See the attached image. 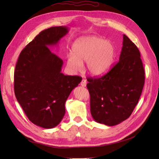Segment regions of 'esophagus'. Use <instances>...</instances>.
<instances>
[{
	"mask_svg": "<svg viewBox=\"0 0 159 159\" xmlns=\"http://www.w3.org/2000/svg\"><path fill=\"white\" fill-rule=\"evenodd\" d=\"M80 85L82 86V87H86V85H87V81H86L85 80H82V81H81Z\"/></svg>",
	"mask_w": 159,
	"mask_h": 159,
	"instance_id": "obj_1",
	"label": "esophagus"
}]
</instances>
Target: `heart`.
I'll use <instances>...</instances> for the list:
<instances>
[{
    "instance_id": "obj_1",
    "label": "heart",
    "mask_w": 159,
    "mask_h": 159,
    "mask_svg": "<svg viewBox=\"0 0 159 159\" xmlns=\"http://www.w3.org/2000/svg\"><path fill=\"white\" fill-rule=\"evenodd\" d=\"M113 57L114 48L109 42L96 36H85L74 42L72 53L67 55L66 66L71 73L76 74L86 61L89 74L98 77L109 70Z\"/></svg>"
}]
</instances>
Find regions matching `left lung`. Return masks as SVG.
I'll return each mask as SVG.
<instances>
[{"mask_svg": "<svg viewBox=\"0 0 159 159\" xmlns=\"http://www.w3.org/2000/svg\"><path fill=\"white\" fill-rule=\"evenodd\" d=\"M119 60L102 78L88 79L91 116L107 126L116 125L130 117L145 83L140 52L125 34Z\"/></svg>", "mask_w": 159, "mask_h": 159, "instance_id": "1", "label": "left lung"}]
</instances>
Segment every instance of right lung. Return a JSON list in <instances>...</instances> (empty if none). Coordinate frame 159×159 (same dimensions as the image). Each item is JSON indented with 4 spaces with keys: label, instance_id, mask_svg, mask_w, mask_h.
<instances>
[{
    "label": "right lung",
    "instance_id": "obj_1",
    "mask_svg": "<svg viewBox=\"0 0 159 159\" xmlns=\"http://www.w3.org/2000/svg\"><path fill=\"white\" fill-rule=\"evenodd\" d=\"M68 32L65 26L42 31L22 50L16 65L14 88L18 102L32 123L45 129L61 122L67 99L82 80L62 74L63 61L49 48L58 45Z\"/></svg>",
    "mask_w": 159,
    "mask_h": 159
}]
</instances>
